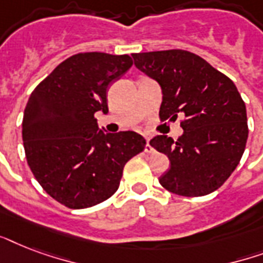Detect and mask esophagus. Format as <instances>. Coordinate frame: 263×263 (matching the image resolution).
Instances as JSON below:
<instances>
[{"mask_svg":"<svg viewBox=\"0 0 263 263\" xmlns=\"http://www.w3.org/2000/svg\"><path fill=\"white\" fill-rule=\"evenodd\" d=\"M144 152L146 153H148V154H150V153H154V148L152 147V144H150V138H146V147H144Z\"/></svg>","mask_w":263,"mask_h":263,"instance_id":"esophagus-1","label":"esophagus"}]
</instances>
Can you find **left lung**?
Here are the masks:
<instances>
[{"label":"left lung","mask_w":263,"mask_h":263,"mask_svg":"<svg viewBox=\"0 0 263 263\" xmlns=\"http://www.w3.org/2000/svg\"><path fill=\"white\" fill-rule=\"evenodd\" d=\"M132 59L161 86L160 119L184 117V132L176 142L166 135L150 140L171 161L160 184L181 196L216 191L239 165L249 138L245 101L235 83L187 50L134 53Z\"/></svg>","instance_id":"8db88e82"}]
</instances>
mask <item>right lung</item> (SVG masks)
Listing matches in <instances>:
<instances>
[{"mask_svg": "<svg viewBox=\"0 0 263 263\" xmlns=\"http://www.w3.org/2000/svg\"><path fill=\"white\" fill-rule=\"evenodd\" d=\"M132 67L128 54L99 51L67 59L32 91L23 117V143L31 172L49 195L69 209L109 199L123 169L143 152L134 131L99 129L95 111H107V90Z\"/></svg>", "mask_w": 263, "mask_h": 263, "instance_id": "obj_1", "label": "right lung"}]
</instances>
